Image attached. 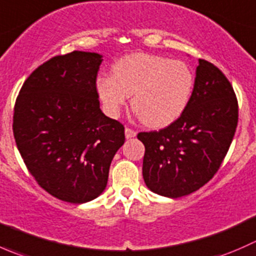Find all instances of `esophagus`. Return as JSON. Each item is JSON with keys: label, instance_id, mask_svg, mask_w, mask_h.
Masks as SVG:
<instances>
[{"label": "esophagus", "instance_id": "1", "mask_svg": "<svg viewBox=\"0 0 256 256\" xmlns=\"http://www.w3.org/2000/svg\"><path fill=\"white\" fill-rule=\"evenodd\" d=\"M135 136H136L135 130H132V128H125V138H135Z\"/></svg>", "mask_w": 256, "mask_h": 256}]
</instances>
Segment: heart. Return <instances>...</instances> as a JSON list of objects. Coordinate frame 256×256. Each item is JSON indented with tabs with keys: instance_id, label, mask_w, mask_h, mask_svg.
I'll return each mask as SVG.
<instances>
[{
	"instance_id": "heart-1",
	"label": "heart",
	"mask_w": 256,
	"mask_h": 256,
	"mask_svg": "<svg viewBox=\"0 0 256 256\" xmlns=\"http://www.w3.org/2000/svg\"><path fill=\"white\" fill-rule=\"evenodd\" d=\"M194 88L193 72L184 62L138 53L118 59L112 76H100L96 90L105 112L116 118L131 98V106L144 125L164 128L187 108Z\"/></svg>"
}]
</instances>
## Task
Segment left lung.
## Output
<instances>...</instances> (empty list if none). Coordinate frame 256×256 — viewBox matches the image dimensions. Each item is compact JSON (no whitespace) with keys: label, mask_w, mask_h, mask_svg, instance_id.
I'll list each match as a JSON object with an SVG mask.
<instances>
[{"label":"left lung","mask_w":256,"mask_h":256,"mask_svg":"<svg viewBox=\"0 0 256 256\" xmlns=\"http://www.w3.org/2000/svg\"><path fill=\"white\" fill-rule=\"evenodd\" d=\"M238 125V100L226 76L200 59L187 108L160 131L140 132L142 176L152 192L178 198L196 192L220 167Z\"/></svg>","instance_id":"obj_1"}]
</instances>
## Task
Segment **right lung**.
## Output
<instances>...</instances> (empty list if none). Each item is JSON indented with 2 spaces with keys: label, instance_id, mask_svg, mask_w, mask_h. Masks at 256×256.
<instances>
[{
  "label": "right lung",
  "instance_id": "add662e5",
  "mask_svg": "<svg viewBox=\"0 0 256 256\" xmlns=\"http://www.w3.org/2000/svg\"><path fill=\"white\" fill-rule=\"evenodd\" d=\"M102 56L74 50L38 66L22 85L14 114L17 148L38 184L64 202L95 200L125 142L122 124L100 109Z\"/></svg>",
  "mask_w": 256,
  "mask_h": 256
}]
</instances>
